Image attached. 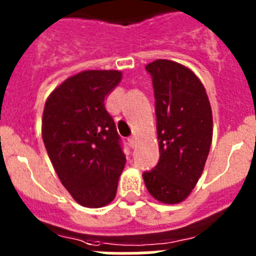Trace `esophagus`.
<instances>
[{"label": "esophagus", "instance_id": "1", "mask_svg": "<svg viewBox=\"0 0 256 256\" xmlns=\"http://www.w3.org/2000/svg\"><path fill=\"white\" fill-rule=\"evenodd\" d=\"M128 144H130V148H134L137 146V140H136V137H130L128 138Z\"/></svg>", "mask_w": 256, "mask_h": 256}]
</instances>
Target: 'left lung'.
Returning a JSON list of instances; mask_svg holds the SVG:
<instances>
[{"label": "left lung", "instance_id": "obj_1", "mask_svg": "<svg viewBox=\"0 0 256 256\" xmlns=\"http://www.w3.org/2000/svg\"><path fill=\"white\" fill-rule=\"evenodd\" d=\"M146 70L152 78L160 158L142 177L152 198L178 204L204 170L212 138V108L204 86L188 68L159 58Z\"/></svg>", "mask_w": 256, "mask_h": 256}]
</instances>
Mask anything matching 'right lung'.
Instances as JSON below:
<instances>
[{"label":"right lung","mask_w":256,"mask_h":256,"mask_svg":"<svg viewBox=\"0 0 256 256\" xmlns=\"http://www.w3.org/2000/svg\"><path fill=\"white\" fill-rule=\"evenodd\" d=\"M119 70H84L50 94L42 138L56 174L78 204L101 208L114 200L126 155L105 98Z\"/></svg>","instance_id":"add662e5"}]
</instances>
